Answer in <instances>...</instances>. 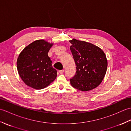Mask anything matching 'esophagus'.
Masks as SVG:
<instances>
[{
    "label": "esophagus",
    "mask_w": 131,
    "mask_h": 131,
    "mask_svg": "<svg viewBox=\"0 0 131 131\" xmlns=\"http://www.w3.org/2000/svg\"><path fill=\"white\" fill-rule=\"evenodd\" d=\"M59 73L60 74H63V73H64V70H59Z\"/></svg>",
    "instance_id": "1"
}]
</instances>
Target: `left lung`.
Instances as JSON below:
<instances>
[{
  "label": "left lung",
  "instance_id": "obj_1",
  "mask_svg": "<svg viewBox=\"0 0 131 131\" xmlns=\"http://www.w3.org/2000/svg\"><path fill=\"white\" fill-rule=\"evenodd\" d=\"M70 50L76 65V73L70 79L77 90L88 91L99 86L106 73L107 61L105 53L90 43L73 39Z\"/></svg>",
  "mask_w": 131,
  "mask_h": 131
}]
</instances>
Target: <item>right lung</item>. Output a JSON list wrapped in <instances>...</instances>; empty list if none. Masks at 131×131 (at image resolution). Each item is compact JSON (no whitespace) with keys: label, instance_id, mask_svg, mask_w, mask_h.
<instances>
[{"label":"right lung","instance_id":"right-lung-1","mask_svg":"<svg viewBox=\"0 0 131 131\" xmlns=\"http://www.w3.org/2000/svg\"><path fill=\"white\" fill-rule=\"evenodd\" d=\"M53 46L46 40H37L26 46L19 54L17 68L21 78L36 90L46 88L57 77L48 53Z\"/></svg>","mask_w":131,"mask_h":131}]
</instances>
